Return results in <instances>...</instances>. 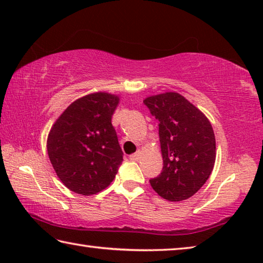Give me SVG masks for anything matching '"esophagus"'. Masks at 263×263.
Segmentation results:
<instances>
[{
    "label": "esophagus",
    "mask_w": 263,
    "mask_h": 263,
    "mask_svg": "<svg viewBox=\"0 0 263 263\" xmlns=\"http://www.w3.org/2000/svg\"><path fill=\"white\" fill-rule=\"evenodd\" d=\"M140 154H141L140 151H138V152H136L135 154H131L130 160H132V161H137V160L140 159Z\"/></svg>",
    "instance_id": "1"
}]
</instances>
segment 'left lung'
Listing matches in <instances>:
<instances>
[{
	"instance_id": "1",
	"label": "left lung",
	"mask_w": 263,
	"mask_h": 263,
	"mask_svg": "<svg viewBox=\"0 0 263 263\" xmlns=\"http://www.w3.org/2000/svg\"><path fill=\"white\" fill-rule=\"evenodd\" d=\"M159 121L162 172L149 180L155 193L171 202L194 196L215 166L216 138L201 110L179 92L168 91L144 100Z\"/></svg>"
}]
</instances>
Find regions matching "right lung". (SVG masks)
Returning <instances> with one entry per match:
<instances>
[{
	"label": "right lung",
	"mask_w": 263,
	"mask_h": 263,
	"mask_svg": "<svg viewBox=\"0 0 263 263\" xmlns=\"http://www.w3.org/2000/svg\"><path fill=\"white\" fill-rule=\"evenodd\" d=\"M118 103L117 95L92 92L74 101L52 125L48 158L73 193L95 195L116 177L123 152L111 118Z\"/></svg>",
	"instance_id": "add662e5"
}]
</instances>
